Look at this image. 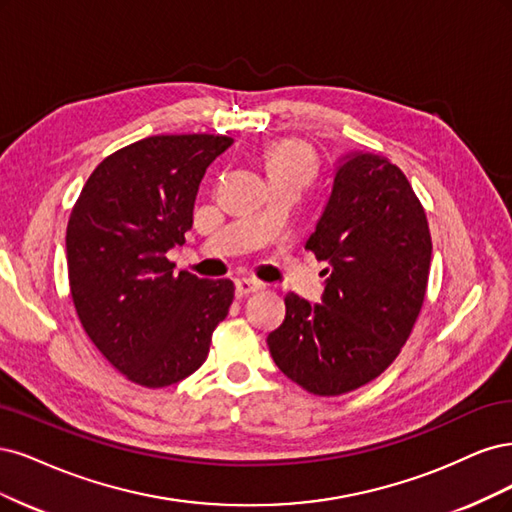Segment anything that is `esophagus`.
<instances>
[{
	"instance_id": "esophagus-1",
	"label": "esophagus",
	"mask_w": 512,
	"mask_h": 512,
	"mask_svg": "<svg viewBox=\"0 0 512 512\" xmlns=\"http://www.w3.org/2000/svg\"><path fill=\"white\" fill-rule=\"evenodd\" d=\"M261 289H263V285L257 283V280H251V278L236 280V298H246V295L257 293Z\"/></svg>"
}]
</instances>
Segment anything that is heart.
Instances as JSON below:
<instances>
[{"instance_id":"obj_1","label":"heart","mask_w":512,"mask_h":512,"mask_svg":"<svg viewBox=\"0 0 512 512\" xmlns=\"http://www.w3.org/2000/svg\"><path fill=\"white\" fill-rule=\"evenodd\" d=\"M266 168L270 178L295 176L310 180L315 174V157L310 148L298 140H283L270 146L266 155Z\"/></svg>"}]
</instances>
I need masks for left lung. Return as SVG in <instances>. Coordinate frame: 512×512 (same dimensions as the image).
I'll use <instances>...</instances> for the list:
<instances>
[{
  "instance_id": "8db88e82",
  "label": "left lung",
  "mask_w": 512,
  "mask_h": 512,
  "mask_svg": "<svg viewBox=\"0 0 512 512\" xmlns=\"http://www.w3.org/2000/svg\"><path fill=\"white\" fill-rule=\"evenodd\" d=\"M306 249L329 266L323 304L289 293L268 346L302 389L342 395L381 376L415 327L430 276V225L404 172L359 151L336 166Z\"/></svg>"
}]
</instances>
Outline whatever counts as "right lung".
<instances>
[{
	"instance_id": "right-lung-1",
	"label": "right lung",
	"mask_w": 512,
	"mask_h": 512,
	"mask_svg": "<svg viewBox=\"0 0 512 512\" xmlns=\"http://www.w3.org/2000/svg\"><path fill=\"white\" fill-rule=\"evenodd\" d=\"M234 138L151 136L108 155L72 208L65 251L76 315L131 383L159 389L200 368L234 283L174 274L206 168Z\"/></svg>"
}]
</instances>
